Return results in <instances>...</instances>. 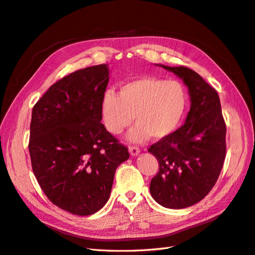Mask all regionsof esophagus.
Listing matches in <instances>:
<instances>
[{
  "instance_id": "obj_1",
  "label": "esophagus",
  "mask_w": 255,
  "mask_h": 255,
  "mask_svg": "<svg viewBox=\"0 0 255 255\" xmlns=\"http://www.w3.org/2000/svg\"><path fill=\"white\" fill-rule=\"evenodd\" d=\"M128 152H129V154H130V155H132V156H137L138 154H139L140 150H139V148H138V146L129 145V146H128Z\"/></svg>"
}]
</instances>
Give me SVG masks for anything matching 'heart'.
<instances>
[{"label": "heart", "instance_id": "obj_1", "mask_svg": "<svg viewBox=\"0 0 255 255\" xmlns=\"http://www.w3.org/2000/svg\"><path fill=\"white\" fill-rule=\"evenodd\" d=\"M187 91L176 80L141 76L125 83L119 94L106 90L101 100L104 126L119 135L136 123L128 135L130 141L142 142L150 136L160 140L170 136L180 126L187 107Z\"/></svg>", "mask_w": 255, "mask_h": 255}]
</instances>
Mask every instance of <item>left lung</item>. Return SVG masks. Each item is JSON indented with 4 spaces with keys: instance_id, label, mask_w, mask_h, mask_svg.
<instances>
[{
    "instance_id": "8db88e82",
    "label": "left lung",
    "mask_w": 255,
    "mask_h": 255,
    "mask_svg": "<svg viewBox=\"0 0 255 255\" xmlns=\"http://www.w3.org/2000/svg\"><path fill=\"white\" fill-rule=\"evenodd\" d=\"M159 66L183 80L190 110L180 128L149 148L159 165L150 192L161 206L180 210L201 201L217 182L226 158L227 127L217 91L201 76L183 66Z\"/></svg>"
}]
</instances>
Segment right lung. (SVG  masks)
Here are the masks:
<instances>
[{
  "mask_svg": "<svg viewBox=\"0 0 255 255\" xmlns=\"http://www.w3.org/2000/svg\"><path fill=\"white\" fill-rule=\"evenodd\" d=\"M107 65L59 80L32 112L28 150L33 172L50 201L74 215L97 213L110 199L117 167L129 154L101 123Z\"/></svg>",
  "mask_w": 255,
  "mask_h": 255,
  "instance_id": "add662e5",
  "label": "right lung"
}]
</instances>
